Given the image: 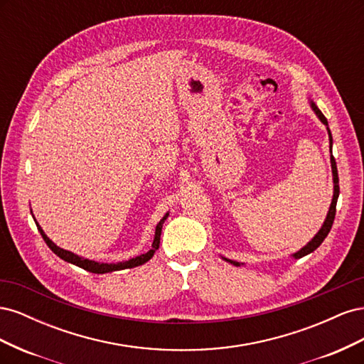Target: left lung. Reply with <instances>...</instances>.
I'll return each mask as SVG.
<instances>
[{
    "instance_id": "1",
    "label": "left lung",
    "mask_w": 364,
    "mask_h": 364,
    "mask_svg": "<svg viewBox=\"0 0 364 364\" xmlns=\"http://www.w3.org/2000/svg\"><path fill=\"white\" fill-rule=\"evenodd\" d=\"M310 106L313 109V112L316 114V117L322 121V123L326 126V130H328V138H329V151H331V170H333V183H334V191H333V200H331V205H329V209H328V214L325 217V222L322 225V228L318 229V232L311 238V241H308V243L297 250L296 253H293V258L294 259H299L305 255H308V253L314 252L318 246L322 245V241L326 238L328 232L331 230V226H333V222H334V217H336V205H337V199H338V193H340V188H338V173H337V165H336V159L333 156V135H331V130H329L328 127V121L325 118V115L321 112V109H318L316 106V103L313 100H310ZM225 261L234 264V266H243L245 262H238V261H234V259H228L225 257H222Z\"/></svg>"
}]
</instances>
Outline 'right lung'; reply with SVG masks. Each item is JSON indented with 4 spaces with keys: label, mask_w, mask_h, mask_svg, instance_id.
<instances>
[{
    "label": "right lung",
    "mask_w": 364,
    "mask_h": 364,
    "mask_svg": "<svg viewBox=\"0 0 364 364\" xmlns=\"http://www.w3.org/2000/svg\"><path fill=\"white\" fill-rule=\"evenodd\" d=\"M168 215H170V213L165 214V215L161 218V222L158 223L156 230H155V238H153V245H151V249H150L149 252L141 253V255H138V257H135V258H130V259H127V261H119V262H98V261H94V259H87V258L75 255V253H73V252H70V250H65V249L59 247L58 245H54L53 241L47 237V234L43 232V229H42V228L39 226V223L36 222L35 215H33V220H35V223H36V226H38V230L41 232L43 241H46L47 246H48L54 253H56V255H58L59 258H62L63 261H67V262L74 264V266H77V267H80V269H85V270H87V272H91V273L102 274V273H109V272H117V270H124V269L138 267V266H142V264H144V262H147L153 255H155V252H156L158 247H159L162 225H164L165 220H167Z\"/></svg>",
    "instance_id": "add662e5"
}]
</instances>
